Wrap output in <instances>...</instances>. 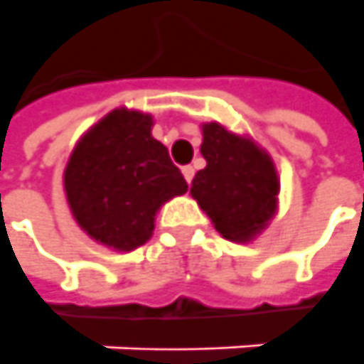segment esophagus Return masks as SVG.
<instances>
[{"instance_id": "1", "label": "esophagus", "mask_w": 364, "mask_h": 364, "mask_svg": "<svg viewBox=\"0 0 364 364\" xmlns=\"http://www.w3.org/2000/svg\"><path fill=\"white\" fill-rule=\"evenodd\" d=\"M182 174H184L186 182L190 184V182H192V178H194V168H192V166H184V168H182Z\"/></svg>"}]
</instances>
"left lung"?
<instances>
[{
  "mask_svg": "<svg viewBox=\"0 0 364 364\" xmlns=\"http://www.w3.org/2000/svg\"><path fill=\"white\" fill-rule=\"evenodd\" d=\"M200 152L206 168L192 180V198L226 240L250 242L267 228L279 204L280 182L272 158L218 122L202 126Z\"/></svg>",
  "mask_w": 364,
  "mask_h": 364,
  "instance_id": "left-lung-1",
  "label": "left lung"
}]
</instances>
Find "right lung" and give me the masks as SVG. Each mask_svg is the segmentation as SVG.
Masks as SVG:
<instances>
[{"mask_svg": "<svg viewBox=\"0 0 364 364\" xmlns=\"http://www.w3.org/2000/svg\"><path fill=\"white\" fill-rule=\"evenodd\" d=\"M150 114L118 108L75 144L63 188L75 222L100 245L128 252L146 245L160 206L188 190Z\"/></svg>", "mask_w": 364, "mask_h": 364, "instance_id": "obj_1", "label": "right lung"}]
</instances>
